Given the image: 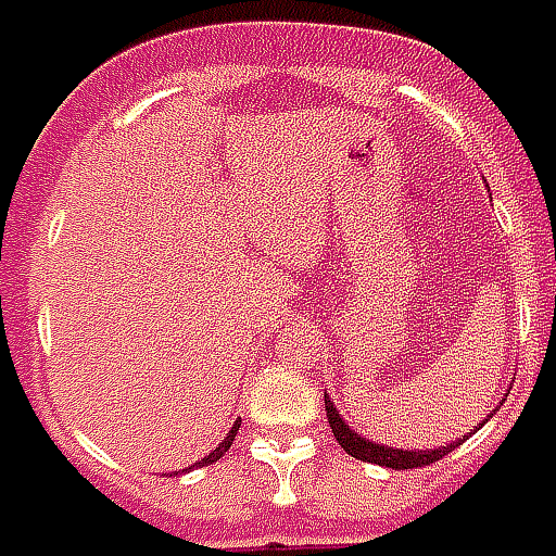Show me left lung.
<instances>
[{
    "label": "left lung",
    "instance_id": "obj_1",
    "mask_svg": "<svg viewBox=\"0 0 556 556\" xmlns=\"http://www.w3.org/2000/svg\"><path fill=\"white\" fill-rule=\"evenodd\" d=\"M326 416H329V428H332L338 446L344 448L348 455H353V458L359 460H368V464H380V467H392V470L428 467V464H434V460H440L443 455H448L455 446H460V440H452V443H446L443 448H431V452H404V448L380 446V443L365 440V437L356 434V431H350V425L341 419V413L334 410V404L329 397H326Z\"/></svg>",
    "mask_w": 556,
    "mask_h": 556
}]
</instances>
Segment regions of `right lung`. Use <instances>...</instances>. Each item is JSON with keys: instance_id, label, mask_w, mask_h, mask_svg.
I'll return each instance as SVG.
<instances>
[{"instance_id": "1", "label": "right lung", "mask_w": 556, "mask_h": 556, "mask_svg": "<svg viewBox=\"0 0 556 556\" xmlns=\"http://www.w3.org/2000/svg\"><path fill=\"white\" fill-rule=\"evenodd\" d=\"M236 431H239V422H236V425H233V428H230V434L224 437L222 443H218V446H215V452H208L206 458L200 460V464H212V460H218V458H222L224 452H227V448L233 446V437H236ZM188 470H191V467H188Z\"/></svg>"}]
</instances>
